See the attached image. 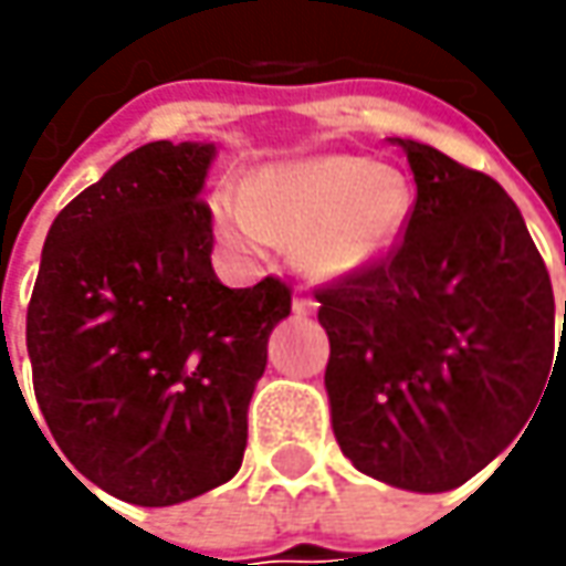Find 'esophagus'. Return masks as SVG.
<instances>
[{
    "mask_svg": "<svg viewBox=\"0 0 566 566\" xmlns=\"http://www.w3.org/2000/svg\"><path fill=\"white\" fill-rule=\"evenodd\" d=\"M315 308H317L315 298H308V295H302V293L293 295V312H295V315H315Z\"/></svg>",
    "mask_w": 566,
    "mask_h": 566,
    "instance_id": "34e87169",
    "label": "esophagus"
}]
</instances>
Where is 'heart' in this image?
<instances>
[{
	"instance_id": "obj_1",
	"label": "heart",
	"mask_w": 566,
	"mask_h": 566,
	"mask_svg": "<svg viewBox=\"0 0 566 566\" xmlns=\"http://www.w3.org/2000/svg\"><path fill=\"white\" fill-rule=\"evenodd\" d=\"M412 205V186L397 166L312 154L258 169L245 191L220 188L210 210L232 254L261 258L283 242L317 280H349L394 254Z\"/></svg>"
}]
</instances>
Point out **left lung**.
<instances>
[{"instance_id": "8db88e82", "label": "left lung", "mask_w": 566, "mask_h": 566, "mask_svg": "<svg viewBox=\"0 0 566 566\" xmlns=\"http://www.w3.org/2000/svg\"><path fill=\"white\" fill-rule=\"evenodd\" d=\"M390 144L409 160L416 207L387 261L317 293L324 387L353 467L438 494L482 472L542 409L555 293L520 207L491 176L428 144Z\"/></svg>"}]
</instances>
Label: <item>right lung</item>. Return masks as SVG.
<instances>
[{
  "label": "right lung",
  "instance_id": "1",
  "mask_svg": "<svg viewBox=\"0 0 566 566\" xmlns=\"http://www.w3.org/2000/svg\"><path fill=\"white\" fill-rule=\"evenodd\" d=\"M213 160L210 142H154L109 166L53 220L28 305L33 394L55 444L138 507L239 472L268 339L290 315L286 283L229 290L210 268Z\"/></svg>",
  "mask_w": 566,
  "mask_h": 566
}]
</instances>
